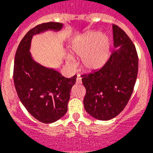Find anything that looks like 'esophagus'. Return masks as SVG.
<instances>
[{
	"mask_svg": "<svg viewBox=\"0 0 153 153\" xmlns=\"http://www.w3.org/2000/svg\"><path fill=\"white\" fill-rule=\"evenodd\" d=\"M81 83H82V79H81L80 76H77V77H76V83L79 84Z\"/></svg>",
	"mask_w": 153,
	"mask_h": 153,
	"instance_id": "34e87169",
	"label": "esophagus"
}]
</instances>
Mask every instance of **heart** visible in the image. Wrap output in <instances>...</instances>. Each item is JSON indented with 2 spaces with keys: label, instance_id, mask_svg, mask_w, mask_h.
Masks as SVG:
<instances>
[{
  "label": "heart",
  "instance_id": "1",
  "mask_svg": "<svg viewBox=\"0 0 153 153\" xmlns=\"http://www.w3.org/2000/svg\"><path fill=\"white\" fill-rule=\"evenodd\" d=\"M70 52L78 57L81 56V67L86 72H93L102 68L109 56L110 40L99 31H89L78 36L70 45ZM67 63L74 64V58L68 56Z\"/></svg>",
  "mask_w": 153,
  "mask_h": 153
}]
</instances>
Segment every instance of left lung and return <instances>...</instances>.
<instances>
[{
	"label": "left lung",
	"instance_id": "obj_1",
	"mask_svg": "<svg viewBox=\"0 0 153 153\" xmlns=\"http://www.w3.org/2000/svg\"><path fill=\"white\" fill-rule=\"evenodd\" d=\"M114 50L103 67L82 75L86 88V111L99 120L114 118L123 110L132 95L138 74V54L123 30L113 24Z\"/></svg>",
	"mask_w": 153,
	"mask_h": 153
}]
</instances>
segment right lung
I'll return each mask as SVG.
<instances>
[{
	"instance_id": "add662e5",
	"label": "right lung",
	"mask_w": 153,
	"mask_h": 153,
	"mask_svg": "<svg viewBox=\"0 0 153 153\" xmlns=\"http://www.w3.org/2000/svg\"><path fill=\"white\" fill-rule=\"evenodd\" d=\"M62 27L61 23L48 22L30 30L19 44L14 59L13 83L19 99L27 110L44 123L56 122L66 114L76 75L66 78L54 69L35 62L30 53L31 39L44 31H58Z\"/></svg>"
}]
</instances>
